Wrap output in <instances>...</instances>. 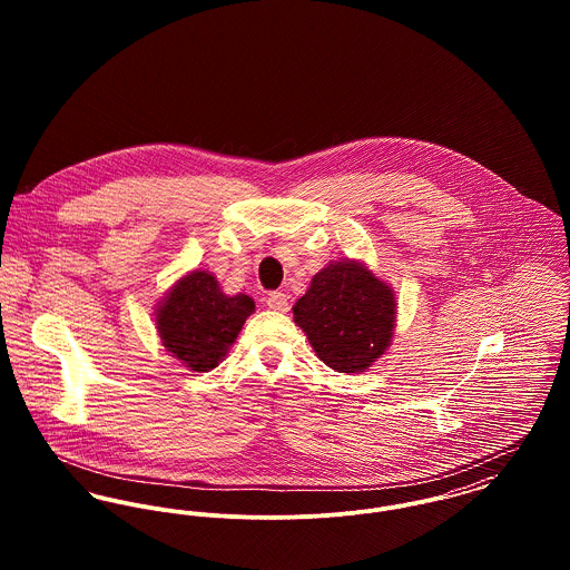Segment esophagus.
<instances>
[{
    "label": "esophagus",
    "mask_w": 570,
    "mask_h": 570,
    "mask_svg": "<svg viewBox=\"0 0 570 570\" xmlns=\"http://www.w3.org/2000/svg\"><path fill=\"white\" fill-rule=\"evenodd\" d=\"M289 296L287 294H283V292H272L269 296H267V307L272 309V312H287L289 309V301H287Z\"/></svg>",
    "instance_id": "34e87169"
}]
</instances>
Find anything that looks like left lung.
Instances as JSON below:
<instances>
[{
    "instance_id": "obj_1",
    "label": "left lung",
    "mask_w": 570,
    "mask_h": 570,
    "mask_svg": "<svg viewBox=\"0 0 570 570\" xmlns=\"http://www.w3.org/2000/svg\"><path fill=\"white\" fill-rule=\"evenodd\" d=\"M395 294L364 263L323 267L294 305V323L337 373H362L384 355L395 328Z\"/></svg>"
}]
</instances>
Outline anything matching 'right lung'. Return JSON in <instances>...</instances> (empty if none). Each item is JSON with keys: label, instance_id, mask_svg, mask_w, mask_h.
I'll list each match as a JSON object with an SVG mask.
<instances>
[{"label": "right lung", "instance_id": "obj_1", "mask_svg": "<svg viewBox=\"0 0 570 570\" xmlns=\"http://www.w3.org/2000/svg\"><path fill=\"white\" fill-rule=\"evenodd\" d=\"M252 312L249 296H226L213 274L195 269L173 285L156 325L168 353L190 371L206 373L224 360Z\"/></svg>", "mask_w": 570, "mask_h": 570}]
</instances>
